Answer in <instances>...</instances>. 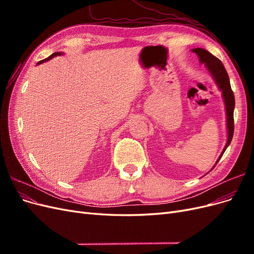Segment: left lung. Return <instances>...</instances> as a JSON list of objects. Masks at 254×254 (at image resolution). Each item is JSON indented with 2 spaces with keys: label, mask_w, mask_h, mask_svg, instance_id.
<instances>
[{
  "label": "left lung",
  "mask_w": 254,
  "mask_h": 254,
  "mask_svg": "<svg viewBox=\"0 0 254 254\" xmlns=\"http://www.w3.org/2000/svg\"><path fill=\"white\" fill-rule=\"evenodd\" d=\"M193 52L196 53L198 55L199 60H200V64H204L206 65V67L209 68V71L212 74L213 78L215 79V81H216L219 89L222 92V96H224L225 104H226L228 140H227V144L225 146L224 150H222L220 157L217 160V162H216V164H217L218 161L222 157V155H224V152L226 151L227 147L230 145V143H231L232 137H233V133H234V117H233L234 114L233 113H234V107H235V98H234L233 91L231 89V84H230L228 73H227L226 68H225L224 64H222L221 61L218 58L215 57L214 55H212L210 52L205 51L204 49H199V48L194 49Z\"/></svg>",
  "instance_id": "obj_1"
}]
</instances>
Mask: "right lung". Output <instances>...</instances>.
I'll return each instance as SVG.
<instances>
[{
	"instance_id": "obj_1",
	"label": "right lung",
	"mask_w": 254,
	"mask_h": 254,
	"mask_svg": "<svg viewBox=\"0 0 254 254\" xmlns=\"http://www.w3.org/2000/svg\"><path fill=\"white\" fill-rule=\"evenodd\" d=\"M57 55H61V53H54V54H52V55H51L50 57H48V58H45L44 60H41V61H39V63H38V64H40L44 63V61H47V60H50V59H52L53 57H55V56H57Z\"/></svg>"
}]
</instances>
